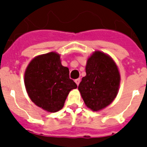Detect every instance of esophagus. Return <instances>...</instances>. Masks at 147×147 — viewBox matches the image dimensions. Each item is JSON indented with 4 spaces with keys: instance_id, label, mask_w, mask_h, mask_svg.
<instances>
[{
    "instance_id": "esophagus-1",
    "label": "esophagus",
    "mask_w": 147,
    "mask_h": 147,
    "mask_svg": "<svg viewBox=\"0 0 147 147\" xmlns=\"http://www.w3.org/2000/svg\"><path fill=\"white\" fill-rule=\"evenodd\" d=\"M75 82H76V85H79V83H80V78H77V79H76V80H75Z\"/></svg>"
}]
</instances>
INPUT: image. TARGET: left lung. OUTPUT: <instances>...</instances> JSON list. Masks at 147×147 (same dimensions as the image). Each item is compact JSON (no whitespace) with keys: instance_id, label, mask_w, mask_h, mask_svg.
<instances>
[{"instance_id":"8db88e82","label":"left lung","mask_w":147,"mask_h":147,"mask_svg":"<svg viewBox=\"0 0 147 147\" xmlns=\"http://www.w3.org/2000/svg\"><path fill=\"white\" fill-rule=\"evenodd\" d=\"M86 76L78 90L88 108L98 111L109 105L117 94L120 73L117 66L107 55L97 51L87 61Z\"/></svg>"}]
</instances>
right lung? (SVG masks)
<instances>
[{"label": "right lung", "instance_id": "right-lung-1", "mask_svg": "<svg viewBox=\"0 0 147 147\" xmlns=\"http://www.w3.org/2000/svg\"><path fill=\"white\" fill-rule=\"evenodd\" d=\"M24 83L31 100L52 113L62 109L69 92L77 88L69 78V69L62 65L59 55L53 52L36 56L30 62Z\"/></svg>", "mask_w": 147, "mask_h": 147}]
</instances>
